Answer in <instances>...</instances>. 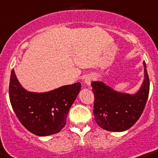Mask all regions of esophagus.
<instances>
[{
    "instance_id": "obj_1",
    "label": "esophagus",
    "mask_w": 158,
    "mask_h": 158,
    "mask_svg": "<svg viewBox=\"0 0 158 158\" xmlns=\"http://www.w3.org/2000/svg\"><path fill=\"white\" fill-rule=\"evenodd\" d=\"M92 79H93V77L91 76V75H87L85 77V79H84V83L87 84V85H91V83L92 81Z\"/></svg>"
}]
</instances>
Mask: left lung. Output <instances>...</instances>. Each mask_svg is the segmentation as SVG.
Here are the masks:
<instances>
[{
	"label": "left lung",
	"instance_id": "left-lung-1",
	"mask_svg": "<svg viewBox=\"0 0 158 158\" xmlns=\"http://www.w3.org/2000/svg\"><path fill=\"white\" fill-rule=\"evenodd\" d=\"M143 64L144 82L134 95L114 91L103 82L91 83L95 95L93 113L99 127L111 132H123L139 120L149 93V79L144 61Z\"/></svg>",
	"mask_w": 158,
	"mask_h": 158
}]
</instances>
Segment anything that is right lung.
Masks as SVG:
<instances>
[{"label":"right lung","instance_id":"1","mask_svg":"<svg viewBox=\"0 0 158 158\" xmlns=\"http://www.w3.org/2000/svg\"><path fill=\"white\" fill-rule=\"evenodd\" d=\"M81 89V83L66 85L53 91L30 92L21 86L13 69L9 99L19 121L27 130L45 136L60 132L67 122L70 108Z\"/></svg>","mask_w":158,"mask_h":158}]
</instances>
